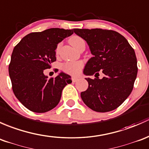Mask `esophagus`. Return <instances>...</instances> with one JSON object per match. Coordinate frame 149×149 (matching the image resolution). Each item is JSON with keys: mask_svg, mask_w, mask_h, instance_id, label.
Instances as JSON below:
<instances>
[{"mask_svg": "<svg viewBox=\"0 0 149 149\" xmlns=\"http://www.w3.org/2000/svg\"><path fill=\"white\" fill-rule=\"evenodd\" d=\"M72 80L73 82H75L78 80V78L76 77H72Z\"/></svg>", "mask_w": 149, "mask_h": 149, "instance_id": "1", "label": "esophagus"}]
</instances>
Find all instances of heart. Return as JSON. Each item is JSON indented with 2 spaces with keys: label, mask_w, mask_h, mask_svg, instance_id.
Returning <instances> with one entry per match:
<instances>
[{
  "label": "heart",
  "mask_w": 149,
  "mask_h": 149,
  "mask_svg": "<svg viewBox=\"0 0 149 149\" xmlns=\"http://www.w3.org/2000/svg\"><path fill=\"white\" fill-rule=\"evenodd\" d=\"M70 43L73 47L75 49H77L82 44L85 43L83 39L78 36H72L70 38ZM59 49V47L57 49V51ZM82 67V64L79 62H67L62 65V70L65 72L69 73L71 74H77L80 72L81 68Z\"/></svg>",
  "instance_id": "obj_1"
}]
</instances>
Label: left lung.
Here are the masks:
<instances>
[{"label": "left lung", "mask_w": 149, "mask_h": 149, "mask_svg": "<svg viewBox=\"0 0 149 149\" xmlns=\"http://www.w3.org/2000/svg\"><path fill=\"white\" fill-rule=\"evenodd\" d=\"M83 39L92 56L85 64L83 74L88 88L81 93L85 104L93 110L105 113L119 107L130 95L138 72L137 59L134 50L123 36L115 31L73 29ZM105 76L100 79L98 72Z\"/></svg>", "instance_id": "8db88e82"}]
</instances>
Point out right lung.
Instances as JSON below:
<instances>
[{
    "label": "right lung",
    "mask_w": 149,
    "mask_h": 149,
    "mask_svg": "<svg viewBox=\"0 0 149 149\" xmlns=\"http://www.w3.org/2000/svg\"><path fill=\"white\" fill-rule=\"evenodd\" d=\"M72 33V29L59 28L31 33L13 49L8 67L13 91L31 111L46 113L55 108L64 87L72 82L63 72L50 79L44 72L56 61L57 44Z\"/></svg>",
    "instance_id": "add662e5"
}]
</instances>
